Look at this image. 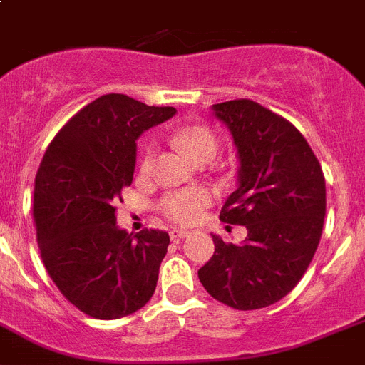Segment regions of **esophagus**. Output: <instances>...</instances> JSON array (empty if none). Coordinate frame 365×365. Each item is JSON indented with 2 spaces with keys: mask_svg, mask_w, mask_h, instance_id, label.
Here are the masks:
<instances>
[{
  "mask_svg": "<svg viewBox=\"0 0 365 365\" xmlns=\"http://www.w3.org/2000/svg\"><path fill=\"white\" fill-rule=\"evenodd\" d=\"M185 237H189V231L185 230H170V240L173 242H180V240H183Z\"/></svg>",
  "mask_w": 365,
  "mask_h": 365,
  "instance_id": "esophagus-1",
  "label": "esophagus"
}]
</instances>
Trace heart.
Here are the masks:
<instances>
[{
    "mask_svg": "<svg viewBox=\"0 0 365 365\" xmlns=\"http://www.w3.org/2000/svg\"><path fill=\"white\" fill-rule=\"evenodd\" d=\"M174 141L195 161H202L205 158L211 160L217 154L218 148L217 134L205 125L183 126L174 134ZM156 154L158 143L154 139H148L143 147V156H141V170L143 173H150L154 163H156ZM209 204H211V192L204 187H192V189L167 192V195L161 196L158 207L169 220L178 222V224H192L204 215Z\"/></svg>",
    "mask_w": 365,
    "mask_h": 365,
    "instance_id": "obj_1",
    "label": "heart"
}]
</instances>
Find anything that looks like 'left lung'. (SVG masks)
<instances>
[{"mask_svg":"<svg viewBox=\"0 0 365 365\" xmlns=\"http://www.w3.org/2000/svg\"><path fill=\"white\" fill-rule=\"evenodd\" d=\"M239 150V189L220 220L246 226L240 246L213 235L215 253L200 270L204 288L237 310L283 299L303 277L322 239L325 176L299 130L262 104L235 99L213 104Z\"/></svg>","mask_w":365,"mask_h":365,"instance_id":"8db88e82","label":"left lung"}]
</instances>
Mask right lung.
<instances>
[{
    "instance_id": "1",
    "label": "right lung",
    "mask_w": 365,
    "mask_h": 365,
    "mask_svg": "<svg viewBox=\"0 0 365 365\" xmlns=\"http://www.w3.org/2000/svg\"><path fill=\"white\" fill-rule=\"evenodd\" d=\"M174 113L128 95H101L43 154L33 202L38 248L62 296L91 318L132 314L156 290L169 233L119 230L115 204L134 178L135 139Z\"/></svg>"
}]
</instances>
